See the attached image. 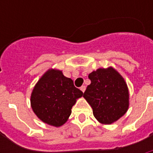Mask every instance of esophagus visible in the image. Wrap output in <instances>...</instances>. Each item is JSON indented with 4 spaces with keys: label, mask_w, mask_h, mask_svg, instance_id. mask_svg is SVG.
Here are the masks:
<instances>
[{
    "label": "esophagus",
    "mask_w": 153,
    "mask_h": 153,
    "mask_svg": "<svg viewBox=\"0 0 153 153\" xmlns=\"http://www.w3.org/2000/svg\"><path fill=\"white\" fill-rule=\"evenodd\" d=\"M80 90H81V91H82V92H83V93H84V91H86V86H82L81 87H80Z\"/></svg>",
    "instance_id": "34e87169"
}]
</instances>
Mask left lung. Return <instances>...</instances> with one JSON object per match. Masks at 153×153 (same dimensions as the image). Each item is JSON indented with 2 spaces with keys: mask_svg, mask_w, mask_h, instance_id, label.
<instances>
[{
  "mask_svg": "<svg viewBox=\"0 0 153 153\" xmlns=\"http://www.w3.org/2000/svg\"><path fill=\"white\" fill-rule=\"evenodd\" d=\"M88 78L91 83L83 97L92 107L94 116L103 124L117 121L128 108V91L123 78L112 67L99 68Z\"/></svg>",
  "mask_w": 153,
  "mask_h": 153,
  "instance_id": "left-lung-1",
  "label": "left lung"
}]
</instances>
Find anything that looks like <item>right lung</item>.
I'll use <instances>...</instances> for the list:
<instances>
[{
    "mask_svg": "<svg viewBox=\"0 0 153 153\" xmlns=\"http://www.w3.org/2000/svg\"><path fill=\"white\" fill-rule=\"evenodd\" d=\"M83 94L62 71L49 70L39 79L31 96L33 111L40 120L59 127L67 121L77 98Z\"/></svg>",
    "mask_w": 153,
    "mask_h": 153,
    "instance_id": "add662e5",
    "label": "right lung"
}]
</instances>
